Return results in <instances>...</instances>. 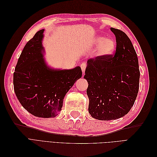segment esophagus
Masks as SVG:
<instances>
[{
    "mask_svg": "<svg viewBox=\"0 0 157 157\" xmlns=\"http://www.w3.org/2000/svg\"><path fill=\"white\" fill-rule=\"evenodd\" d=\"M86 63H85V62H83V63H82L80 65V67H81V69H82V73H85V70H86Z\"/></svg>",
    "mask_w": 157,
    "mask_h": 157,
    "instance_id": "34e87169",
    "label": "esophagus"
}]
</instances>
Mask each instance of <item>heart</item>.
I'll return each instance as SVG.
<instances>
[{
    "label": "heart",
    "instance_id": "heart-1",
    "mask_svg": "<svg viewBox=\"0 0 157 157\" xmlns=\"http://www.w3.org/2000/svg\"><path fill=\"white\" fill-rule=\"evenodd\" d=\"M95 46H97L96 54L99 56H108L111 55L116 48V43L112 39H105L103 36H98L94 40Z\"/></svg>",
    "mask_w": 157,
    "mask_h": 157
}]
</instances>
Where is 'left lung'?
Instances as JSON below:
<instances>
[{
	"label": "left lung",
	"mask_w": 157,
	"mask_h": 157,
	"mask_svg": "<svg viewBox=\"0 0 157 157\" xmlns=\"http://www.w3.org/2000/svg\"><path fill=\"white\" fill-rule=\"evenodd\" d=\"M111 30L116 36L115 53L89 59L84 76L88 83V112L101 121L126 115L139 90L138 59L132 42L123 31L113 27Z\"/></svg>",
	"instance_id": "8db88e82"
}]
</instances>
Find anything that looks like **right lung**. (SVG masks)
<instances>
[{
  "instance_id": "obj_1",
  "label": "right lung",
  "mask_w": 157,
  "mask_h": 157,
  "mask_svg": "<svg viewBox=\"0 0 157 157\" xmlns=\"http://www.w3.org/2000/svg\"><path fill=\"white\" fill-rule=\"evenodd\" d=\"M44 29L29 40L18 59L13 73V88L25 109L41 118L55 117L61 110L65 96L82 77L80 67L50 69L43 58Z\"/></svg>"
}]
</instances>
